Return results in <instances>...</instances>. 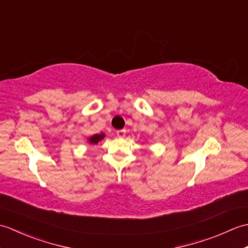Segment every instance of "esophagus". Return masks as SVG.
<instances>
[{
    "instance_id": "obj_1",
    "label": "esophagus",
    "mask_w": 248,
    "mask_h": 248,
    "mask_svg": "<svg viewBox=\"0 0 248 248\" xmlns=\"http://www.w3.org/2000/svg\"><path fill=\"white\" fill-rule=\"evenodd\" d=\"M116 134H117L118 138L123 139V138H124V135H125V130H118L117 132H116Z\"/></svg>"
}]
</instances>
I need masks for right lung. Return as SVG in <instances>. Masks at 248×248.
I'll use <instances>...</instances> for the list:
<instances>
[{
  "label": "right lung",
  "instance_id": "obj_1",
  "mask_svg": "<svg viewBox=\"0 0 248 248\" xmlns=\"http://www.w3.org/2000/svg\"><path fill=\"white\" fill-rule=\"evenodd\" d=\"M104 138H105V134L102 132V133H100V134H94V135L91 136V138H88L87 141H88L89 144L97 145V144L99 143V141L102 140Z\"/></svg>",
  "mask_w": 248,
  "mask_h": 248
}]
</instances>
